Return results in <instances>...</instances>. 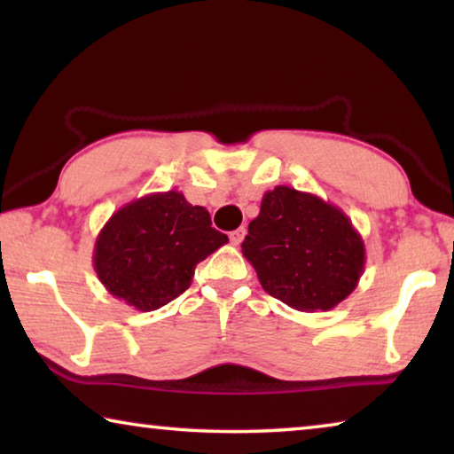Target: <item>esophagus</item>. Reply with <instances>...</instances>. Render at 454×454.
<instances>
[{"label": "esophagus", "instance_id": "1", "mask_svg": "<svg viewBox=\"0 0 454 454\" xmlns=\"http://www.w3.org/2000/svg\"><path fill=\"white\" fill-rule=\"evenodd\" d=\"M244 236H246V228L242 226V228L234 230V232H230V242H232L234 246H238V244L244 240Z\"/></svg>", "mask_w": 454, "mask_h": 454}]
</instances>
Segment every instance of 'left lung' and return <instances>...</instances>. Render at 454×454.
<instances>
[{"label":"left lung","mask_w":454,"mask_h":454,"mask_svg":"<svg viewBox=\"0 0 454 454\" xmlns=\"http://www.w3.org/2000/svg\"><path fill=\"white\" fill-rule=\"evenodd\" d=\"M242 254L268 294L301 312L330 310L364 270L363 236L338 206L290 186L268 190Z\"/></svg>","instance_id":"1"}]
</instances>
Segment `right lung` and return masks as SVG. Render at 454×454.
<instances>
[{"mask_svg":"<svg viewBox=\"0 0 454 454\" xmlns=\"http://www.w3.org/2000/svg\"><path fill=\"white\" fill-rule=\"evenodd\" d=\"M226 242L204 206H192L178 190L153 192L112 214L91 262L114 298L152 312L180 296L196 264Z\"/></svg>","mask_w":454,"mask_h":454,"instance_id":"1","label":"right lung"}]
</instances>
